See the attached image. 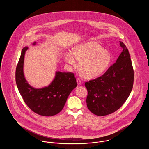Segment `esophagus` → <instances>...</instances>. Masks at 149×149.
<instances>
[{"label": "esophagus", "instance_id": "1", "mask_svg": "<svg viewBox=\"0 0 149 149\" xmlns=\"http://www.w3.org/2000/svg\"><path fill=\"white\" fill-rule=\"evenodd\" d=\"M77 84H78V85H80L81 84V80L79 79V78H77Z\"/></svg>", "mask_w": 149, "mask_h": 149}]
</instances>
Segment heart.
<instances>
[{
	"mask_svg": "<svg viewBox=\"0 0 149 149\" xmlns=\"http://www.w3.org/2000/svg\"><path fill=\"white\" fill-rule=\"evenodd\" d=\"M65 59L68 64L73 66L79 61V68L83 76L86 78H96L104 73L112 60L110 52L103 49L99 43L88 42L76 46L72 54L68 52Z\"/></svg>",
	"mask_w": 149,
	"mask_h": 149,
	"instance_id": "1",
	"label": "heart"
}]
</instances>
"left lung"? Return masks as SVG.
Returning a JSON list of instances; mask_svg holds the SVG:
<instances>
[{
  "label": "left lung",
  "mask_w": 149,
  "mask_h": 149,
  "mask_svg": "<svg viewBox=\"0 0 149 149\" xmlns=\"http://www.w3.org/2000/svg\"><path fill=\"white\" fill-rule=\"evenodd\" d=\"M122 51L116 62L99 78L85 82L86 105L94 114L104 116L118 110L132 91L134 72L126 45L120 41Z\"/></svg>",
  "instance_id": "8db88e82"
}]
</instances>
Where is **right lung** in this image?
I'll use <instances>...</instances> for the list:
<instances>
[{
	"mask_svg": "<svg viewBox=\"0 0 149 149\" xmlns=\"http://www.w3.org/2000/svg\"><path fill=\"white\" fill-rule=\"evenodd\" d=\"M27 50L28 47H25L22 50L16 68L15 81L18 91L33 112L43 116H54L63 109L68 96L77 85L74 74L56 71L54 80L48 86L40 89L33 88L26 80L23 73L24 55Z\"/></svg>",
	"mask_w": 149,
	"mask_h": 149,
	"instance_id": "right-lung-1",
	"label": "right lung"
}]
</instances>
